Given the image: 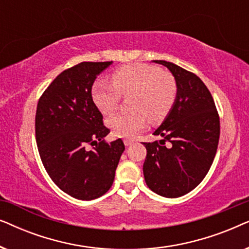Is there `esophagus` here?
Returning a JSON list of instances; mask_svg holds the SVG:
<instances>
[{"mask_svg": "<svg viewBox=\"0 0 249 249\" xmlns=\"http://www.w3.org/2000/svg\"><path fill=\"white\" fill-rule=\"evenodd\" d=\"M124 142L125 146H130V145L134 144V141H132V139H124Z\"/></svg>", "mask_w": 249, "mask_h": 249, "instance_id": "esophagus-1", "label": "esophagus"}]
</instances>
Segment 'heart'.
<instances>
[{
    "label": "heart",
    "mask_w": 249,
    "mask_h": 249,
    "mask_svg": "<svg viewBox=\"0 0 249 249\" xmlns=\"http://www.w3.org/2000/svg\"><path fill=\"white\" fill-rule=\"evenodd\" d=\"M111 81L97 80L91 95L96 107L104 114L118 107L121 95L127 96L129 111L108 118L107 125L118 137L132 138L149 120L158 121L168 114L175 103L178 86L168 71L145 63H131L112 73Z\"/></svg>",
    "instance_id": "obj_1"
}]
</instances>
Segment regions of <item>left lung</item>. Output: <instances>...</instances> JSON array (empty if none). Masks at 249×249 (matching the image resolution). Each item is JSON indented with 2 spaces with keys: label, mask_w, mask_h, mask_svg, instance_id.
I'll return each mask as SVG.
<instances>
[{
  "label": "left lung",
  "mask_w": 249,
  "mask_h": 249,
  "mask_svg": "<svg viewBox=\"0 0 249 249\" xmlns=\"http://www.w3.org/2000/svg\"><path fill=\"white\" fill-rule=\"evenodd\" d=\"M176 78L178 93L171 110L154 131L163 139L144 142L146 185L169 198L186 195L202 182L212 165L220 137V118L210 90L195 73L172 62L154 60ZM165 141L170 142L166 148Z\"/></svg>",
  "instance_id": "8db88e82"
}]
</instances>
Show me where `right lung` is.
I'll use <instances>...</instances> for the list:
<instances>
[{
	"instance_id": "1",
	"label": "right lung",
	"mask_w": 249,
	"mask_h": 249,
	"mask_svg": "<svg viewBox=\"0 0 249 249\" xmlns=\"http://www.w3.org/2000/svg\"><path fill=\"white\" fill-rule=\"evenodd\" d=\"M110 62H81L61 72L40 96L35 118L36 142L44 168L71 197L90 200L113 183L124 151L120 138L104 142L110 130L91 97V87ZM95 145L93 150L87 146Z\"/></svg>"
}]
</instances>
